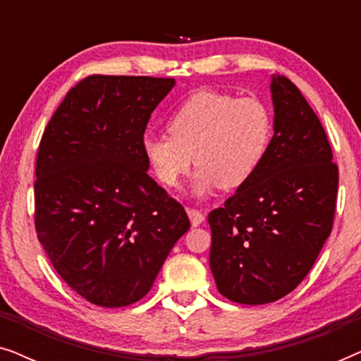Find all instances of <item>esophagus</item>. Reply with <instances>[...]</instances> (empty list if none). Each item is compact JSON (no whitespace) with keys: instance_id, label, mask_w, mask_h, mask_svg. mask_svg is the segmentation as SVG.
I'll use <instances>...</instances> for the list:
<instances>
[{"instance_id":"esophagus-1","label":"esophagus","mask_w":361,"mask_h":361,"mask_svg":"<svg viewBox=\"0 0 361 361\" xmlns=\"http://www.w3.org/2000/svg\"><path fill=\"white\" fill-rule=\"evenodd\" d=\"M187 214H189V219H190V224L194 225V226H199L202 221L205 220V216H204V214H202L200 210H197V209H189L187 210Z\"/></svg>"}]
</instances>
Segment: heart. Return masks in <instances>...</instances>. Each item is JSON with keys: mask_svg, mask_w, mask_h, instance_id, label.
<instances>
[{"mask_svg": "<svg viewBox=\"0 0 361 361\" xmlns=\"http://www.w3.org/2000/svg\"><path fill=\"white\" fill-rule=\"evenodd\" d=\"M169 136H146L142 152L152 174L174 189L199 166L194 192L205 195L216 187L236 189L250 180L268 149L273 120L256 97L199 90L167 118Z\"/></svg>", "mask_w": 361, "mask_h": 361, "instance_id": "1", "label": "heart"}]
</instances>
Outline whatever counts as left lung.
Masks as SVG:
<instances>
[{
  "label": "left lung",
  "mask_w": 361,
  "mask_h": 361,
  "mask_svg": "<svg viewBox=\"0 0 361 361\" xmlns=\"http://www.w3.org/2000/svg\"><path fill=\"white\" fill-rule=\"evenodd\" d=\"M274 135L261 164L212 210L210 269L238 304L274 302L302 283L329 238L338 166L322 123L288 77L273 75Z\"/></svg>",
  "instance_id": "left-lung-1"
}]
</instances>
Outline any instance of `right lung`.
Here are the masks:
<instances>
[{"label": "right lung", "instance_id": "right-lung-1", "mask_svg": "<svg viewBox=\"0 0 361 361\" xmlns=\"http://www.w3.org/2000/svg\"><path fill=\"white\" fill-rule=\"evenodd\" d=\"M174 78L88 75L72 87L39 142L34 225L59 276L88 302L145 298L185 209L147 174L142 141Z\"/></svg>", "mask_w": 361, "mask_h": 361}]
</instances>
